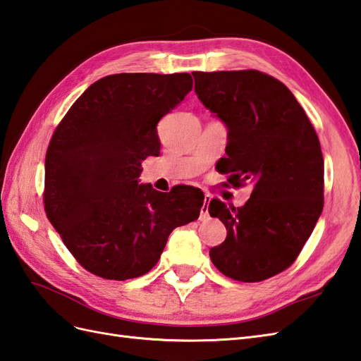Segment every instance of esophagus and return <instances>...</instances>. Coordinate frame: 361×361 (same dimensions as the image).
I'll return each instance as SVG.
<instances>
[{"label":"esophagus","mask_w":361,"mask_h":361,"mask_svg":"<svg viewBox=\"0 0 361 361\" xmlns=\"http://www.w3.org/2000/svg\"><path fill=\"white\" fill-rule=\"evenodd\" d=\"M209 203H211V195H204V203H203V206H201L200 220H207L209 219Z\"/></svg>","instance_id":"obj_1"}]
</instances>
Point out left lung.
Here are the masks:
<instances>
[{
    "label": "left lung",
    "instance_id": "left-lung-1",
    "mask_svg": "<svg viewBox=\"0 0 361 361\" xmlns=\"http://www.w3.org/2000/svg\"><path fill=\"white\" fill-rule=\"evenodd\" d=\"M198 99L228 128L219 172L232 186L254 184L245 206L212 200L209 214L228 237L209 250L229 279L255 283L295 262L323 211L324 161L303 107L292 92L258 71L192 72Z\"/></svg>",
    "mask_w": 361,
    "mask_h": 361
}]
</instances>
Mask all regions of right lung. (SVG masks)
<instances>
[{
	"mask_svg": "<svg viewBox=\"0 0 361 361\" xmlns=\"http://www.w3.org/2000/svg\"><path fill=\"white\" fill-rule=\"evenodd\" d=\"M192 90L189 73H115L95 81L55 129L46 154L44 207L66 247L106 280L147 274L171 232L198 219L203 192L161 194L138 184L160 150L157 124Z\"/></svg>",
	"mask_w": 361,
	"mask_h": 361,
	"instance_id": "obj_1",
	"label": "right lung"
}]
</instances>
